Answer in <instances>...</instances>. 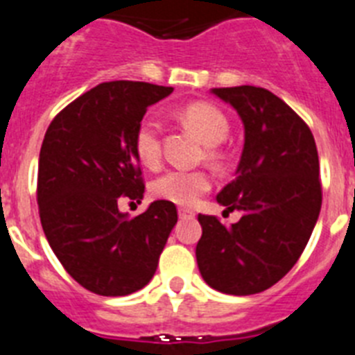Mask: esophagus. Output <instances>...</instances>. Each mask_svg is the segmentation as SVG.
<instances>
[{
    "label": "esophagus",
    "mask_w": 355,
    "mask_h": 355,
    "mask_svg": "<svg viewBox=\"0 0 355 355\" xmlns=\"http://www.w3.org/2000/svg\"><path fill=\"white\" fill-rule=\"evenodd\" d=\"M178 216L182 220H189V218H195V213L191 209H186V207H180L178 209Z\"/></svg>",
    "instance_id": "obj_1"
}]
</instances>
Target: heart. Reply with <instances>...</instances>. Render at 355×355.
Returning a JSON list of instances; mask_svg holds the SVG:
<instances>
[{"instance_id":"obj_1","label":"heart","mask_w":355,"mask_h":355,"mask_svg":"<svg viewBox=\"0 0 355 355\" xmlns=\"http://www.w3.org/2000/svg\"><path fill=\"white\" fill-rule=\"evenodd\" d=\"M180 119L187 128H191L200 137L207 148V157L213 162H220L222 153L218 144H222L229 135L227 115L214 104L191 103L180 110ZM162 124L155 115H146L137 124L133 135V150L137 159L148 168L159 166L162 157L160 142ZM211 178L205 171H187V169H169L151 184V193L160 200L173 202L177 205H193L204 193L209 191Z\"/></svg>"}]
</instances>
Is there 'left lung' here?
Returning <instances> with one entry per match:
<instances>
[{"instance_id":"8db88e82","label":"left lung","mask_w":355,"mask_h":355,"mask_svg":"<svg viewBox=\"0 0 355 355\" xmlns=\"http://www.w3.org/2000/svg\"><path fill=\"white\" fill-rule=\"evenodd\" d=\"M211 92L236 110L245 130L236 178L216 196L242 218L227 227L198 214L196 263L214 291L249 296L278 284L306 247L321 209L320 159L311 128L272 92Z\"/></svg>"}]
</instances>
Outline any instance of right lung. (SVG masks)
<instances>
[{
	"instance_id": "right-lung-1",
	"label": "right lung",
	"mask_w": 355,
	"mask_h": 355,
	"mask_svg": "<svg viewBox=\"0 0 355 355\" xmlns=\"http://www.w3.org/2000/svg\"><path fill=\"white\" fill-rule=\"evenodd\" d=\"M169 86L112 81L77 97L44 133L37 204L44 236L77 284L99 296H128L153 278L178 216L155 200L130 218L119 200L144 195L133 135Z\"/></svg>"
}]
</instances>
